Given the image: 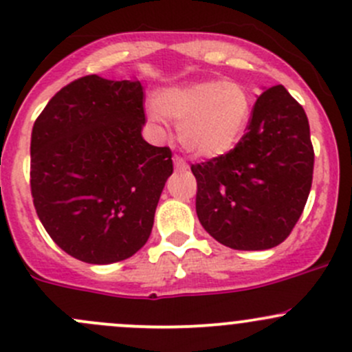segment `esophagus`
Returning <instances> with one entry per match:
<instances>
[{
	"label": "esophagus",
	"instance_id": "34e87169",
	"mask_svg": "<svg viewBox=\"0 0 352 352\" xmlns=\"http://www.w3.org/2000/svg\"><path fill=\"white\" fill-rule=\"evenodd\" d=\"M173 166H175V170H179V172H184V170L189 168V165H187V163L184 162V158H180V156H173Z\"/></svg>",
	"mask_w": 352,
	"mask_h": 352
}]
</instances>
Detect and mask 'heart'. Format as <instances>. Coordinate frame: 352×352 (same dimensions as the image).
<instances>
[{
    "instance_id": "b5f03b06",
    "label": "heart",
    "mask_w": 352,
    "mask_h": 352,
    "mask_svg": "<svg viewBox=\"0 0 352 352\" xmlns=\"http://www.w3.org/2000/svg\"><path fill=\"white\" fill-rule=\"evenodd\" d=\"M254 100L236 81L204 80L165 88L148 104V116L179 124V140L197 158H218L235 148L252 116Z\"/></svg>"
}]
</instances>
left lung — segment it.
I'll return each instance as SVG.
<instances>
[{"label": "left lung", "instance_id": "8db88e82", "mask_svg": "<svg viewBox=\"0 0 352 352\" xmlns=\"http://www.w3.org/2000/svg\"><path fill=\"white\" fill-rule=\"evenodd\" d=\"M314 158L303 107L283 85L265 90L240 143L190 166L202 228L235 250H267L285 242L307 204Z\"/></svg>", "mask_w": 352, "mask_h": 352}]
</instances>
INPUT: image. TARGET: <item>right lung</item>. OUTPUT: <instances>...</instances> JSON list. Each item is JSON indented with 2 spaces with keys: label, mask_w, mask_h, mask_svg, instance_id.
Listing matches in <instances>:
<instances>
[{
  "label": "right lung",
  "mask_w": 352,
  "mask_h": 352,
  "mask_svg": "<svg viewBox=\"0 0 352 352\" xmlns=\"http://www.w3.org/2000/svg\"><path fill=\"white\" fill-rule=\"evenodd\" d=\"M138 80L90 74L49 100L32 129L30 189L45 232L71 257L112 264L150 239L173 163L143 140Z\"/></svg>",
  "instance_id": "1"
}]
</instances>
